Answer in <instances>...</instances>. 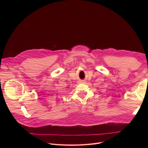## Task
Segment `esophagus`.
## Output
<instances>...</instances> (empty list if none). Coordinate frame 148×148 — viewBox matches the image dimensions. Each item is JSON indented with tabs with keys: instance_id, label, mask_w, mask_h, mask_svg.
I'll list each match as a JSON object with an SVG mask.
<instances>
[{
	"instance_id": "1",
	"label": "esophagus",
	"mask_w": 148,
	"mask_h": 148,
	"mask_svg": "<svg viewBox=\"0 0 148 148\" xmlns=\"http://www.w3.org/2000/svg\"><path fill=\"white\" fill-rule=\"evenodd\" d=\"M85 82H86L85 80H81V82H82V83H84Z\"/></svg>"
}]
</instances>
